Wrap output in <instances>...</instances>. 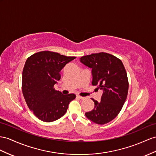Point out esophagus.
<instances>
[{"mask_svg":"<svg viewBox=\"0 0 156 156\" xmlns=\"http://www.w3.org/2000/svg\"><path fill=\"white\" fill-rule=\"evenodd\" d=\"M77 98H78L79 99H85V98H84V97L80 96V95H77Z\"/></svg>","mask_w":156,"mask_h":156,"instance_id":"1","label":"esophagus"}]
</instances>
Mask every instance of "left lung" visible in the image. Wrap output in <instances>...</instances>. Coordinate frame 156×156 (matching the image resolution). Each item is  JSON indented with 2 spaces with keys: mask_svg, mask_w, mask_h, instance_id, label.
I'll return each mask as SVG.
<instances>
[{
  "mask_svg": "<svg viewBox=\"0 0 156 156\" xmlns=\"http://www.w3.org/2000/svg\"><path fill=\"white\" fill-rule=\"evenodd\" d=\"M80 62L91 69V84L102 90L101 101L92 100L94 108L85 113L90 121L104 125L112 121L121 111L129 90L126 72L121 60L106 53L83 56Z\"/></svg>",
  "mask_w": 156,
  "mask_h": 156,
  "instance_id": "8db88e82",
  "label": "left lung"
}]
</instances>
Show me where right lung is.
I'll use <instances>...</instances> for the list:
<instances>
[{
    "instance_id": "add662e5",
    "label": "right lung",
    "mask_w": 156,
    "mask_h": 156,
    "mask_svg": "<svg viewBox=\"0 0 156 156\" xmlns=\"http://www.w3.org/2000/svg\"><path fill=\"white\" fill-rule=\"evenodd\" d=\"M76 58L51 51H41L26 60L22 72V92L29 109L39 119L49 122L62 117L76 95L62 94L54 85L60 72Z\"/></svg>"
}]
</instances>
